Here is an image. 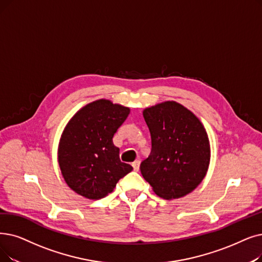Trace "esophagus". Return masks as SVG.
Returning a JSON list of instances; mask_svg holds the SVG:
<instances>
[{
	"mask_svg": "<svg viewBox=\"0 0 262 262\" xmlns=\"http://www.w3.org/2000/svg\"><path fill=\"white\" fill-rule=\"evenodd\" d=\"M139 165H140V162H139V161H135V162L132 164V166H133L135 171H139Z\"/></svg>",
	"mask_w": 262,
	"mask_h": 262,
	"instance_id": "34e87169",
	"label": "esophagus"
}]
</instances>
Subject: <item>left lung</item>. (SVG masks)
Segmentation results:
<instances>
[{"mask_svg":"<svg viewBox=\"0 0 262 262\" xmlns=\"http://www.w3.org/2000/svg\"><path fill=\"white\" fill-rule=\"evenodd\" d=\"M152 150L140 165L155 194L178 199L194 190L206 177L211 149L206 128L183 105L173 100L143 110Z\"/></svg>","mask_w":262,"mask_h":262,"instance_id":"obj_1","label":"left lung"}]
</instances>
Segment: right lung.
<instances>
[{
  "label": "right lung",
  "instance_id": "1",
  "mask_svg": "<svg viewBox=\"0 0 262 262\" xmlns=\"http://www.w3.org/2000/svg\"><path fill=\"white\" fill-rule=\"evenodd\" d=\"M130 109L109 99L92 101L66 124L58 147L62 176L75 192L88 199H101L113 191L133 167L122 163L112 138Z\"/></svg>",
  "mask_w": 262,
  "mask_h": 262
}]
</instances>
